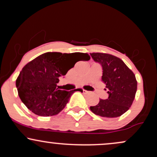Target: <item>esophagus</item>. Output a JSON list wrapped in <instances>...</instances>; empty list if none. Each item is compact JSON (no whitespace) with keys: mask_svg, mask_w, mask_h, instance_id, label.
I'll list each match as a JSON object with an SVG mask.
<instances>
[{"mask_svg":"<svg viewBox=\"0 0 157 157\" xmlns=\"http://www.w3.org/2000/svg\"><path fill=\"white\" fill-rule=\"evenodd\" d=\"M82 91H83V93H88V92H89V91H86V90H85V89H82Z\"/></svg>","mask_w":157,"mask_h":157,"instance_id":"esophagus-1","label":"esophagus"}]
</instances>
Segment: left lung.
I'll use <instances>...</instances> for the list:
<instances>
[{"mask_svg": "<svg viewBox=\"0 0 157 157\" xmlns=\"http://www.w3.org/2000/svg\"><path fill=\"white\" fill-rule=\"evenodd\" d=\"M94 61L102 69L101 80L108 89L109 97L100 99L97 105L91 106L94 114L102 117H117L132 105L137 89L134 74L122 60L105 53L90 54Z\"/></svg>", "mask_w": 157, "mask_h": 157, "instance_id": "1", "label": "left lung"}]
</instances>
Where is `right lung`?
<instances>
[{
    "label": "right lung",
    "instance_id": "obj_1",
    "mask_svg": "<svg viewBox=\"0 0 157 157\" xmlns=\"http://www.w3.org/2000/svg\"><path fill=\"white\" fill-rule=\"evenodd\" d=\"M86 53L66 54L46 52L28 63L16 80V87L21 101L38 116L48 117L64 109L72 91L58 89L59 78L64 76L80 60L88 61Z\"/></svg>",
    "mask_w": 157,
    "mask_h": 157
}]
</instances>
